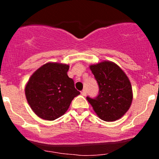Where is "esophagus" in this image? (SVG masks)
Returning a JSON list of instances; mask_svg holds the SVG:
<instances>
[{
	"instance_id": "obj_1",
	"label": "esophagus",
	"mask_w": 159,
	"mask_h": 159,
	"mask_svg": "<svg viewBox=\"0 0 159 159\" xmlns=\"http://www.w3.org/2000/svg\"><path fill=\"white\" fill-rule=\"evenodd\" d=\"M81 95L82 96H86L87 95V92H86V90H83L81 91Z\"/></svg>"
}]
</instances>
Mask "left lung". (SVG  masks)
I'll list each match as a JSON object with an SVG mask.
<instances>
[{
  "instance_id": "left-lung-1",
  "label": "left lung",
  "mask_w": 159,
  "mask_h": 159,
  "mask_svg": "<svg viewBox=\"0 0 159 159\" xmlns=\"http://www.w3.org/2000/svg\"><path fill=\"white\" fill-rule=\"evenodd\" d=\"M90 68L98 85V94L87 99L98 117L107 122L120 119L132 102V85L125 72L115 64L104 61Z\"/></svg>"
}]
</instances>
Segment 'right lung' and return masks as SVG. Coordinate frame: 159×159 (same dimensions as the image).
<instances>
[{
  "mask_svg": "<svg viewBox=\"0 0 159 159\" xmlns=\"http://www.w3.org/2000/svg\"><path fill=\"white\" fill-rule=\"evenodd\" d=\"M68 65L48 63L32 75L25 87L27 102L42 119L54 120L68 110L80 92L69 78Z\"/></svg>",
  "mask_w": 159,
  "mask_h": 159,
  "instance_id": "obj_1",
  "label": "right lung"
}]
</instances>
